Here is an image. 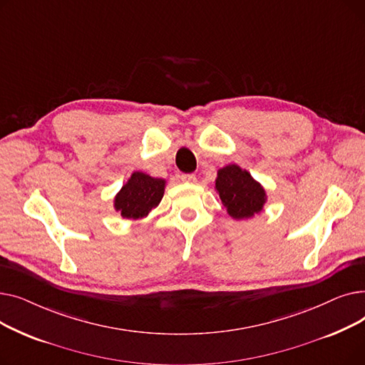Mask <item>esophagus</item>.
<instances>
[{
    "label": "esophagus",
    "instance_id": "1",
    "mask_svg": "<svg viewBox=\"0 0 365 365\" xmlns=\"http://www.w3.org/2000/svg\"><path fill=\"white\" fill-rule=\"evenodd\" d=\"M180 179H182L183 182H186V183H194V182L197 180L195 175H192V173H185V175L180 176Z\"/></svg>",
    "mask_w": 365,
    "mask_h": 365
}]
</instances>
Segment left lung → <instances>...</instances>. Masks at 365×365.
<instances>
[{
  "label": "left lung",
  "instance_id": "left-lung-1",
  "mask_svg": "<svg viewBox=\"0 0 365 365\" xmlns=\"http://www.w3.org/2000/svg\"><path fill=\"white\" fill-rule=\"evenodd\" d=\"M216 189L229 216L234 219H248L262 212L266 201L264 189L250 173L235 164H229L219 170Z\"/></svg>",
  "mask_w": 365,
  "mask_h": 365
}]
</instances>
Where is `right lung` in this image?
Here are the masks:
<instances>
[{
  "label": "right lung",
  "instance_id": "obj_1",
  "mask_svg": "<svg viewBox=\"0 0 365 365\" xmlns=\"http://www.w3.org/2000/svg\"><path fill=\"white\" fill-rule=\"evenodd\" d=\"M164 185L163 179L150 178L140 171L133 173L115 197V208L120 210L123 217L142 219L160 204L164 195Z\"/></svg>",
  "mask_w": 365,
  "mask_h": 365
}]
</instances>
